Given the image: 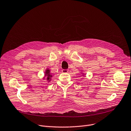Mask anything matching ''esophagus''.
Wrapping results in <instances>:
<instances>
[{"instance_id": "1", "label": "esophagus", "mask_w": 131, "mask_h": 131, "mask_svg": "<svg viewBox=\"0 0 131 131\" xmlns=\"http://www.w3.org/2000/svg\"><path fill=\"white\" fill-rule=\"evenodd\" d=\"M68 71H69V70H68V69H63V70H62V72H63V73H67V72H68Z\"/></svg>"}]
</instances>
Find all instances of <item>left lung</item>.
Returning a JSON list of instances; mask_svg holds the SVG:
<instances>
[{
    "mask_svg": "<svg viewBox=\"0 0 131 131\" xmlns=\"http://www.w3.org/2000/svg\"><path fill=\"white\" fill-rule=\"evenodd\" d=\"M83 71H82V72H82V73H81V74H82V75L83 76H85V74L84 73H83V72H82Z\"/></svg>",
    "mask_w": 131,
    "mask_h": 131,
    "instance_id": "obj_1",
    "label": "left lung"
}]
</instances>
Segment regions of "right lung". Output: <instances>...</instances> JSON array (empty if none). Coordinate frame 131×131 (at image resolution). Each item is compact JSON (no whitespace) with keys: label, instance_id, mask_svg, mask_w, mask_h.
Wrapping results in <instances>:
<instances>
[{"label":"right lung","instance_id":"add662e5","mask_svg":"<svg viewBox=\"0 0 131 131\" xmlns=\"http://www.w3.org/2000/svg\"><path fill=\"white\" fill-rule=\"evenodd\" d=\"M52 77H53V75H52V73H51V70H49V68H47V69L45 70L44 76H43L42 79H45L46 78V80H47V82L49 83V82H51Z\"/></svg>","mask_w":131,"mask_h":131}]
</instances>
